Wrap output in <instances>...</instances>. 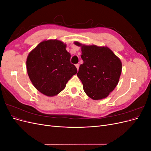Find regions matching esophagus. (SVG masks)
I'll list each match as a JSON object with an SVG mask.
<instances>
[{
  "mask_svg": "<svg viewBox=\"0 0 151 151\" xmlns=\"http://www.w3.org/2000/svg\"><path fill=\"white\" fill-rule=\"evenodd\" d=\"M76 68H77V70H79V64H76Z\"/></svg>",
  "mask_w": 151,
  "mask_h": 151,
  "instance_id": "esophagus-1",
  "label": "esophagus"
}]
</instances>
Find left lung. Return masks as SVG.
<instances>
[{"label": "left lung", "instance_id": "left-lung-1", "mask_svg": "<svg viewBox=\"0 0 151 151\" xmlns=\"http://www.w3.org/2000/svg\"><path fill=\"white\" fill-rule=\"evenodd\" d=\"M74 44L81 48L84 63L77 73L83 89L94 100L108 97L119 82L122 63L120 59L107 47L86 45L78 42Z\"/></svg>", "mask_w": 151, "mask_h": 151}]
</instances>
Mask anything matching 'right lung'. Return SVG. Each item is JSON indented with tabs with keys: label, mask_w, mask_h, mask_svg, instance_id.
<instances>
[{
	"label": "right lung",
	"mask_w": 151,
	"mask_h": 151,
	"mask_svg": "<svg viewBox=\"0 0 151 151\" xmlns=\"http://www.w3.org/2000/svg\"><path fill=\"white\" fill-rule=\"evenodd\" d=\"M66 47L60 40H44L27 57L26 68L30 81L36 89L47 96L60 93L77 72L75 65L70 63V54Z\"/></svg>",
	"instance_id": "obj_1"
}]
</instances>
